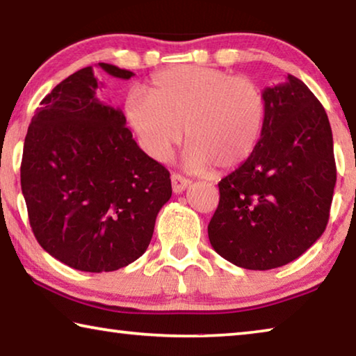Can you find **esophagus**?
<instances>
[{
  "label": "esophagus",
  "mask_w": 356,
  "mask_h": 356,
  "mask_svg": "<svg viewBox=\"0 0 356 356\" xmlns=\"http://www.w3.org/2000/svg\"><path fill=\"white\" fill-rule=\"evenodd\" d=\"M171 184H172V191L176 193V195H180V193H184L186 188H188L190 180L182 177L180 174H172Z\"/></svg>",
  "instance_id": "1"
}]
</instances>
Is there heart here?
<instances>
[{
    "label": "heart",
    "instance_id": "1",
    "mask_svg": "<svg viewBox=\"0 0 356 356\" xmlns=\"http://www.w3.org/2000/svg\"><path fill=\"white\" fill-rule=\"evenodd\" d=\"M125 114L154 160L170 159L185 129L186 170L207 172L215 168L227 172L256 150L267 118V99L248 76L177 65L159 72L146 86V94H130Z\"/></svg>",
    "mask_w": 356,
    "mask_h": 356
}]
</instances>
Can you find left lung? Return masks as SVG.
<instances>
[{"label": "left lung", "mask_w": 356, "mask_h": 356, "mask_svg": "<svg viewBox=\"0 0 356 356\" xmlns=\"http://www.w3.org/2000/svg\"><path fill=\"white\" fill-rule=\"evenodd\" d=\"M267 118L254 152L218 184L209 240L226 261L270 270L295 261L327 227L336 185L333 134L306 84L265 88Z\"/></svg>", "instance_id": "8db88e82"}]
</instances>
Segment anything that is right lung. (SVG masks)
<instances>
[{
    "instance_id": "obj_1",
    "label": "right lung",
    "mask_w": 356,
    "mask_h": 356,
    "mask_svg": "<svg viewBox=\"0 0 356 356\" xmlns=\"http://www.w3.org/2000/svg\"><path fill=\"white\" fill-rule=\"evenodd\" d=\"M108 75L135 74L99 63ZM92 67L65 78L31 119L22 193L29 225L48 254L81 272H113L147 250L171 197L170 171L143 152L125 116L97 99Z\"/></svg>"
}]
</instances>
